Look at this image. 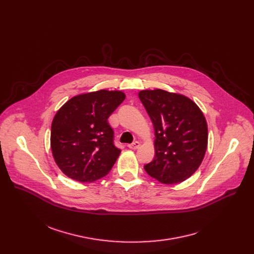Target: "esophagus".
I'll list each match as a JSON object with an SVG mask.
<instances>
[{
	"mask_svg": "<svg viewBox=\"0 0 254 254\" xmlns=\"http://www.w3.org/2000/svg\"><path fill=\"white\" fill-rule=\"evenodd\" d=\"M139 146H140L139 141H133L132 143H129V144H127V147H128L129 149H131V150H136V149H137Z\"/></svg>",
	"mask_w": 254,
	"mask_h": 254,
	"instance_id": "34e87169",
	"label": "esophagus"
}]
</instances>
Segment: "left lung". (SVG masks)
Returning <instances> with one entry per match:
<instances>
[{
	"mask_svg": "<svg viewBox=\"0 0 254 254\" xmlns=\"http://www.w3.org/2000/svg\"><path fill=\"white\" fill-rule=\"evenodd\" d=\"M138 97L155 128V159L144 170L159 182L178 184L200 167L208 144V127L189 97L163 89L140 90Z\"/></svg>",
	"mask_w": 254,
	"mask_h": 254,
	"instance_id": "obj_1",
	"label": "left lung"
}]
</instances>
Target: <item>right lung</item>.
Here are the masks:
<instances>
[{
  "label": "right lung",
  "instance_id": "1",
  "mask_svg": "<svg viewBox=\"0 0 254 254\" xmlns=\"http://www.w3.org/2000/svg\"><path fill=\"white\" fill-rule=\"evenodd\" d=\"M121 90L100 89L75 95L56 113L50 144L55 163L69 178L91 183L106 176L121 150L107 119L125 100Z\"/></svg>",
  "mask_w": 254,
  "mask_h": 254
}]
</instances>
